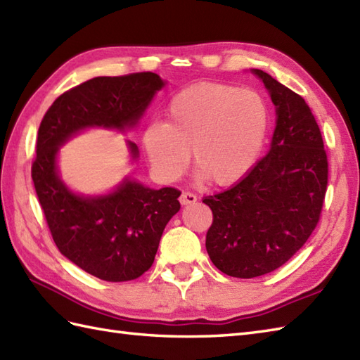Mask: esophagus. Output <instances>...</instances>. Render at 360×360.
Returning a JSON list of instances; mask_svg holds the SVG:
<instances>
[{
	"mask_svg": "<svg viewBox=\"0 0 360 360\" xmlns=\"http://www.w3.org/2000/svg\"><path fill=\"white\" fill-rule=\"evenodd\" d=\"M197 202V195L194 193H189V191H183L180 195V203L181 205H191Z\"/></svg>",
	"mask_w": 360,
	"mask_h": 360,
	"instance_id": "esophagus-1",
	"label": "esophagus"
}]
</instances>
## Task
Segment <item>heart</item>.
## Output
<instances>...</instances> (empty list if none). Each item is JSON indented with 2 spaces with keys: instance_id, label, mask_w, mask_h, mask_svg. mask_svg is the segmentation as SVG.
Wrapping results in <instances>:
<instances>
[{
  "instance_id": "1",
  "label": "heart",
  "mask_w": 360,
  "mask_h": 360,
  "mask_svg": "<svg viewBox=\"0 0 360 360\" xmlns=\"http://www.w3.org/2000/svg\"><path fill=\"white\" fill-rule=\"evenodd\" d=\"M166 123H150L143 148L160 179L172 181L186 171L189 150L195 169L217 186L243 179L257 160L268 129L260 95L236 86L200 83L169 101Z\"/></svg>"
}]
</instances>
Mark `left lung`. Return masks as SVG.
<instances>
[{"mask_svg":"<svg viewBox=\"0 0 360 360\" xmlns=\"http://www.w3.org/2000/svg\"><path fill=\"white\" fill-rule=\"evenodd\" d=\"M276 106L269 153L234 186L207 195L206 251L221 273L251 278L281 268L313 234L328 185V158L316 118L299 94L252 69Z\"/></svg>","mask_w":360,"mask_h":360,"instance_id":"8db88e82","label":"left lung"}]
</instances>
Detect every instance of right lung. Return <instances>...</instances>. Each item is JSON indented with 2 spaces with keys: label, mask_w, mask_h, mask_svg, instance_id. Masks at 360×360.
Masks as SVG:
<instances>
[{
  "label": "right lung",
  "mask_w": 360,
  "mask_h": 360,
  "mask_svg": "<svg viewBox=\"0 0 360 360\" xmlns=\"http://www.w3.org/2000/svg\"><path fill=\"white\" fill-rule=\"evenodd\" d=\"M163 86L153 72L87 79L61 94L39 124L32 180L47 226L60 252L101 281H134L153 266L163 229L180 210L181 193L126 179L108 195H77L58 175V148L86 127H134ZM127 145L137 158V145Z\"/></svg>",
  "instance_id": "obj_1"
}]
</instances>
